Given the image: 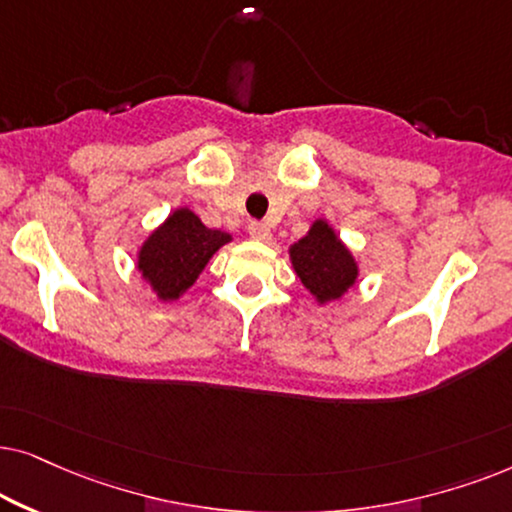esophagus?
Segmentation results:
<instances>
[{
  "instance_id": "obj_1",
  "label": "esophagus",
  "mask_w": 512,
  "mask_h": 512,
  "mask_svg": "<svg viewBox=\"0 0 512 512\" xmlns=\"http://www.w3.org/2000/svg\"><path fill=\"white\" fill-rule=\"evenodd\" d=\"M248 234L255 238V241H269L271 229H269V224L255 220V222L248 224Z\"/></svg>"
}]
</instances>
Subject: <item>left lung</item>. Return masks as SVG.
Segmentation results:
<instances>
[{"mask_svg":"<svg viewBox=\"0 0 512 512\" xmlns=\"http://www.w3.org/2000/svg\"><path fill=\"white\" fill-rule=\"evenodd\" d=\"M290 262L318 304L335 302L358 281L356 257L325 220L313 222L309 234L290 245Z\"/></svg>","mask_w":512,"mask_h":512,"instance_id":"1","label":"left lung"}]
</instances>
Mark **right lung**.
I'll return each instance as SVG.
<instances>
[{"label":"right lung","instance_id":"add662e5","mask_svg":"<svg viewBox=\"0 0 512 512\" xmlns=\"http://www.w3.org/2000/svg\"><path fill=\"white\" fill-rule=\"evenodd\" d=\"M227 231L208 229L189 208H177L138 250V271L161 302H175L196 283L210 257L229 243Z\"/></svg>","mask_w":512,"mask_h":512}]
</instances>
